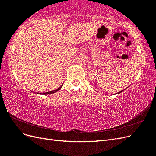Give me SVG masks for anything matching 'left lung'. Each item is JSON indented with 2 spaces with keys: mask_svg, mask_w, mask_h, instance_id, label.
Returning a JSON list of instances; mask_svg holds the SVG:
<instances>
[{
  "mask_svg": "<svg viewBox=\"0 0 156 156\" xmlns=\"http://www.w3.org/2000/svg\"><path fill=\"white\" fill-rule=\"evenodd\" d=\"M122 91H123V90H122ZM122 91H121V92H119V93H120V92H122Z\"/></svg>",
  "mask_w": 156,
  "mask_h": 156,
  "instance_id": "8db88e82",
  "label": "left lung"
}]
</instances>
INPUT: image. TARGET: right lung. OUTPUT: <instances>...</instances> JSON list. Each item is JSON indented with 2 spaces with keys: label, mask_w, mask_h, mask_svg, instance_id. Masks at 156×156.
I'll use <instances>...</instances> for the list:
<instances>
[{
  "label": "right lung",
  "mask_w": 156,
  "mask_h": 156,
  "mask_svg": "<svg viewBox=\"0 0 156 156\" xmlns=\"http://www.w3.org/2000/svg\"><path fill=\"white\" fill-rule=\"evenodd\" d=\"M63 85V84H62ZM62 86H60L58 88H57L56 90H53V91H50V92H40V93H37V94H43V95H46V94H53V93H55V92H57V91H58L59 90L62 88Z\"/></svg>",
  "instance_id": "right-lung-1"
}]
</instances>
